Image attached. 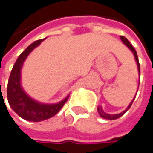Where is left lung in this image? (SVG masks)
<instances>
[{
	"instance_id": "8db88e82",
	"label": "left lung",
	"mask_w": 153,
	"mask_h": 153,
	"mask_svg": "<svg viewBox=\"0 0 153 153\" xmlns=\"http://www.w3.org/2000/svg\"><path fill=\"white\" fill-rule=\"evenodd\" d=\"M120 38H121V40L123 41V43L127 46V47H129L130 49H131V51L134 53V57H135V60H136V62H137V65H138V71H139V73H140V63H139V60H138V56H137V53H136V51H135V49L134 48V46L131 45V43L128 41V39L127 38H126L125 36H120ZM134 99L133 100V101L131 102V104L128 106V108L125 110V111H123L122 113H120V114H117V115H109V114H107V113H105L104 111H103V109H102V108L101 107H99L98 108V111H99V114H100V116L102 117V118H105V119H109V120H114V119H117V118H119L120 117H122L130 108H131V106H132V104H133V102H134Z\"/></svg>"
}]
</instances>
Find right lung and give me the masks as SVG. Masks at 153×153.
I'll return each instance as SVG.
<instances>
[{"label": "right lung", "mask_w": 153, "mask_h": 153, "mask_svg": "<svg viewBox=\"0 0 153 153\" xmlns=\"http://www.w3.org/2000/svg\"><path fill=\"white\" fill-rule=\"evenodd\" d=\"M43 39H39L28 45L18 57L11 70L7 86V97L10 108L23 119L33 122L46 120L56 115L69 99L67 96L63 100L56 104H41L29 98L20 86V70L22 64L29 53Z\"/></svg>", "instance_id": "1"}]
</instances>
